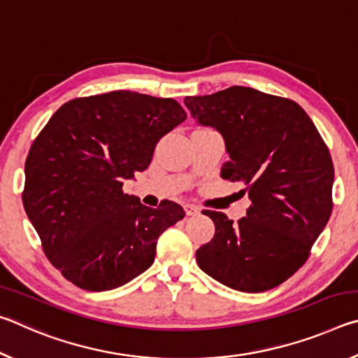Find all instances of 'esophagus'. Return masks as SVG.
Here are the masks:
<instances>
[{
	"instance_id": "34e87169",
	"label": "esophagus",
	"mask_w": 358,
	"mask_h": 358,
	"mask_svg": "<svg viewBox=\"0 0 358 358\" xmlns=\"http://www.w3.org/2000/svg\"><path fill=\"white\" fill-rule=\"evenodd\" d=\"M185 211H186L187 216H194V215L199 213V207H197V205H194V203H185Z\"/></svg>"
}]
</instances>
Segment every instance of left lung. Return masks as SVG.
<instances>
[{
  "mask_svg": "<svg viewBox=\"0 0 358 358\" xmlns=\"http://www.w3.org/2000/svg\"><path fill=\"white\" fill-rule=\"evenodd\" d=\"M192 117L226 141L221 177L243 183L251 199L235 222L203 210L215 237L196 251L208 276L241 292H265L289 280L311 254L330 220L335 169L329 147L295 101L230 87L186 96Z\"/></svg>",
  "mask_w": 358,
  "mask_h": 358,
  "instance_id": "left-lung-1",
  "label": "left lung"
}]
</instances>
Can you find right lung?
Segmentation results:
<instances>
[{
  "label": "right lung",
  "mask_w": 358,
  "mask_h": 358,
  "mask_svg": "<svg viewBox=\"0 0 358 358\" xmlns=\"http://www.w3.org/2000/svg\"><path fill=\"white\" fill-rule=\"evenodd\" d=\"M186 112L171 98L110 92L66 102L34 138L25 162L23 207L52 265L77 287L102 292L155 262L181 205L145 207L123 181L148 167L156 143Z\"/></svg>",
  "instance_id": "right-lung-1"
}]
</instances>
